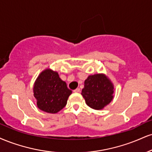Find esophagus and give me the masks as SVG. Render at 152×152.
Wrapping results in <instances>:
<instances>
[{"label":"esophagus","instance_id":"1","mask_svg":"<svg viewBox=\"0 0 152 152\" xmlns=\"http://www.w3.org/2000/svg\"><path fill=\"white\" fill-rule=\"evenodd\" d=\"M74 93H79L80 92V88H76L75 90H74Z\"/></svg>","mask_w":152,"mask_h":152}]
</instances>
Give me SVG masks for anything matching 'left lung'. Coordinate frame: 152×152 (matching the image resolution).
I'll use <instances>...</instances> for the list:
<instances>
[{
    "mask_svg": "<svg viewBox=\"0 0 152 152\" xmlns=\"http://www.w3.org/2000/svg\"><path fill=\"white\" fill-rule=\"evenodd\" d=\"M113 86L110 81L103 74L89 76L82 90L86 103L95 110L103 109L113 98Z\"/></svg>",
    "mask_w": 152,
    "mask_h": 152,
    "instance_id": "8db88e82",
    "label": "left lung"
}]
</instances>
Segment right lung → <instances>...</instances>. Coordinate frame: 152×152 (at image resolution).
Wrapping results in <instances>:
<instances>
[{"label":"right lung","instance_id":"add662e5","mask_svg":"<svg viewBox=\"0 0 152 152\" xmlns=\"http://www.w3.org/2000/svg\"><path fill=\"white\" fill-rule=\"evenodd\" d=\"M34 96L40 110L49 113H56L65 107L72 91L58 76L57 72L50 69L42 71L34 85Z\"/></svg>","mask_w":152,"mask_h":152}]
</instances>
